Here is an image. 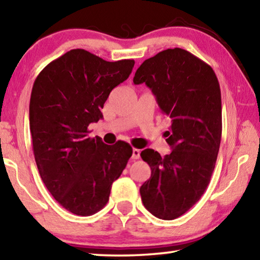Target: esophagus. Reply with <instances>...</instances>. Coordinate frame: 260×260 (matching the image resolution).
<instances>
[{
  "label": "esophagus",
  "mask_w": 260,
  "mask_h": 260,
  "mask_svg": "<svg viewBox=\"0 0 260 260\" xmlns=\"http://www.w3.org/2000/svg\"><path fill=\"white\" fill-rule=\"evenodd\" d=\"M140 153H141V151L139 150V149L133 148V153H132V158H133V159H139Z\"/></svg>",
  "instance_id": "esophagus-1"
}]
</instances>
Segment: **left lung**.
<instances>
[{"label":"left lung","mask_w":260,"mask_h":260,"mask_svg":"<svg viewBox=\"0 0 260 260\" xmlns=\"http://www.w3.org/2000/svg\"><path fill=\"white\" fill-rule=\"evenodd\" d=\"M133 81L150 88L172 121L165 132L170 155L161 157L153 149L141 152L151 177L140 193L149 212L173 220L200 201L214 170L222 129L218 78L199 57L174 48L144 60Z\"/></svg>","instance_id":"left-lung-1"}]
</instances>
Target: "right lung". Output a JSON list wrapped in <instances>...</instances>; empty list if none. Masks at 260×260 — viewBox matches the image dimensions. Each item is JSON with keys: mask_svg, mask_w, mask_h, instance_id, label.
<instances>
[{"mask_svg": "<svg viewBox=\"0 0 260 260\" xmlns=\"http://www.w3.org/2000/svg\"><path fill=\"white\" fill-rule=\"evenodd\" d=\"M134 64V59L107 61L72 49L34 81L29 129L35 162L52 197L77 215H91L107 205L112 182L133 153L124 141L108 146L99 136L88 138V126L102 119L105 101Z\"/></svg>", "mask_w": 260, "mask_h": 260, "instance_id": "right-lung-1", "label": "right lung"}]
</instances>
